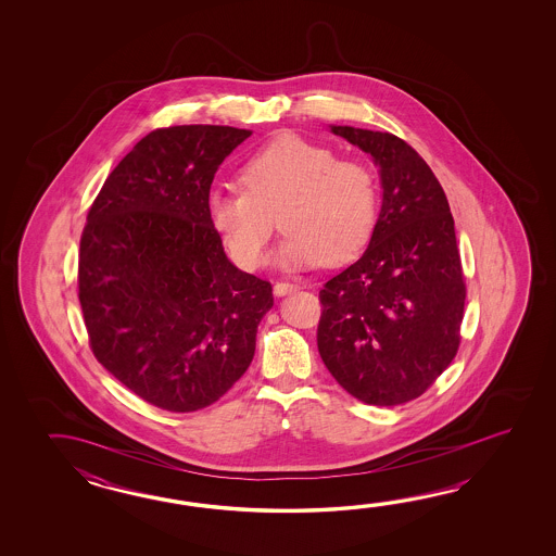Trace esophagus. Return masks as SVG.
Instances as JSON below:
<instances>
[{
	"label": "esophagus",
	"instance_id": "obj_1",
	"mask_svg": "<svg viewBox=\"0 0 556 556\" xmlns=\"http://www.w3.org/2000/svg\"><path fill=\"white\" fill-rule=\"evenodd\" d=\"M298 290V283L290 282H276L274 283V294L276 295H286L292 294Z\"/></svg>",
	"mask_w": 556,
	"mask_h": 556
}]
</instances>
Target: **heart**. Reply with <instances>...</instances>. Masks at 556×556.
Wrapping results in <instances>:
<instances>
[{"instance_id":"1","label":"heart","mask_w":556,"mask_h":556,"mask_svg":"<svg viewBox=\"0 0 556 556\" xmlns=\"http://www.w3.org/2000/svg\"><path fill=\"white\" fill-rule=\"evenodd\" d=\"M240 185L214 187L206 211L214 232L244 270L270 258L276 214L286 230L278 264L288 270L342 264L366 249L378 218V187L366 166L283 132L240 166Z\"/></svg>"}]
</instances>
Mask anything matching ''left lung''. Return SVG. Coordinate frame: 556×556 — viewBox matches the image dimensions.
<instances>
[{
	"label": "left lung",
	"instance_id": "obj_1",
	"mask_svg": "<svg viewBox=\"0 0 556 556\" xmlns=\"http://www.w3.org/2000/svg\"><path fill=\"white\" fill-rule=\"evenodd\" d=\"M379 166L381 211L366 252L319 290L318 350L367 405L419 397L459 348L465 282L450 202L433 170L391 132L330 125Z\"/></svg>",
	"mask_w": 556,
	"mask_h": 556
}]
</instances>
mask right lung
I'll return each mask as SVG.
<instances>
[{"instance_id":"right-lung-1","label":"right lung","mask_w":556,"mask_h":556,"mask_svg":"<svg viewBox=\"0 0 556 556\" xmlns=\"http://www.w3.org/2000/svg\"><path fill=\"white\" fill-rule=\"evenodd\" d=\"M252 130L156 129L97 194L79 302L99 364L144 402L189 414L244 376L273 286L238 270L206 211L214 175Z\"/></svg>"}]
</instances>
